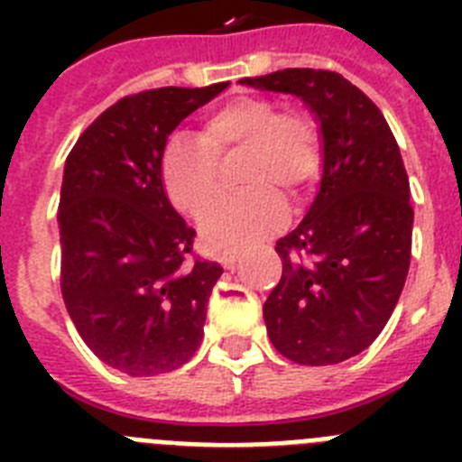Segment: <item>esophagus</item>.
<instances>
[{"instance_id":"1","label":"esophagus","mask_w":462,"mask_h":462,"mask_svg":"<svg viewBox=\"0 0 462 462\" xmlns=\"http://www.w3.org/2000/svg\"><path fill=\"white\" fill-rule=\"evenodd\" d=\"M238 259H240L238 252H228V254H224V256H222V266H224V268H228V271H231V268H234L236 263H238Z\"/></svg>"}]
</instances>
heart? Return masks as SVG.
<instances>
[{"instance_id": "obj_1", "label": "heart", "mask_w": 462, "mask_h": 462, "mask_svg": "<svg viewBox=\"0 0 462 462\" xmlns=\"http://www.w3.org/2000/svg\"><path fill=\"white\" fill-rule=\"evenodd\" d=\"M245 154L241 184L251 189L213 204L217 159ZM321 150L317 126L298 110H280L266 97H236L215 108L199 136L178 134L164 154V187L178 210L201 219V236L215 250L247 247L282 226L287 203L317 178Z\"/></svg>"}]
</instances>
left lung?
<instances>
[{
  "instance_id": "obj_1",
  "label": "left lung",
  "mask_w": 462,
  "mask_h": 462,
  "mask_svg": "<svg viewBox=\"0 0 462 462\" xmlns=\"http://www.w3.org/2000/svg\"><path fill=\"white\" fill-rule=\"evenodd\" d=\"M240 83L298 97L324 150L308 215L275 245L268 337L300 365L342 363L382 333L410 271L414 210L398 143L382 110L336 71L284 69Z\"/></svg>"
}]
</instances>
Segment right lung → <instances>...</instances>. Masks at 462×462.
I'll return each mask as SVG.
<instances>
[{
	"label": "right lung",
	"instance_id": "obj_1",
	"mask_svg": "<svg viewBox=\"0 0 462 462\" xmlns=\"http://www.w3.org/2000/svg\"><path fill=\"white\" fill-rule=\"evenodd\" d=\"M228 83L125 97L80 134L60 191L62 298L106 365L154 377L180 368L203 340L217 261H189L196 231L164 191L166 141Z\"/></svg>",
	"mask_w": 462,
	"mask_h": 462
}]
</instances>
